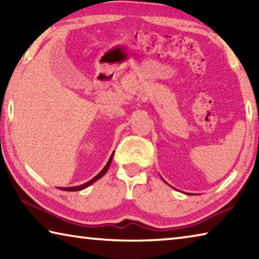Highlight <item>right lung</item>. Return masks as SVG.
<instances>
[{
    "label": "right lung",
    "mask_w": 259,
    "mask_h": 259,
    "mask_svg": "<svg viewBox=\"0 0 259 259\" xmlns=\"http://www.w3.org/2000/svg\"><path fill=\"white\" fill-rule=\"evenodd\" d=\"M112 159H113V154L111 155V157H109V160H108V162H107V164L104 166V169L102 170V171H100L97 176H96L95 178H93L91 179V181H89V182H87L85 184H83V185H80V186H74V187H63V188H60V190H63V191H68V192H73V191H80V190H83V188H85V187H88V186H90L91 184L93 183H95L96 181H98L99 178H102L105 174H106V171L108 170V168H109V164H111V162H112Z\"/></svg>",
    "instance_id": "right-lung-1"
}]
</instances>
